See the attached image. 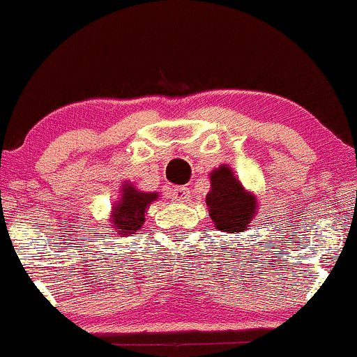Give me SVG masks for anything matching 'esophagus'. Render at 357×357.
Instances as JSON below:
<instances>
[{
    "instance_id": "esophagus-1",
    "label": "esophagus",
    "mask_w": 357,
    "mask_h": 357,
    "mask_svg": "<svg viewBox=\"0 0 357 357\" xmlns=\"http://www.w3.org/2000/svg\"><path fill=\"white\" fill-rule=\"evenodd\" d=\"M171 196H173V201H176V203H186V201H190V190L184 186L174 188Z\"/></svg>"
}]
</instances>
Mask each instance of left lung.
<instances>
[{"label":"left lung","mask_w":357,"mask_h":357,"mask_svg":"<svg viewBox=\"0 0 357 357\" xmlns=\"http://www.w3.org/2000/svg\"><path fill=\"white\" fill-rule=\"evenodd\" d=\"M211 191L206 196V206L214 227L221 233H243L249 229L256 214V196L243 188L229 166L214 167L209 174Z\"/></svg>","instance_id":"obj_1"}]
</instances>
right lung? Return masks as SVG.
<instances>
[{
	"label": "right lung",
	"instance_id": "1",
	"mask_svg": "<svg viewBox=\"0 0 357 357\" xmlns=\"http://www.w3.org/2000/svg\"><path fill=\"white\" fill-rule=\"evenodd\" d=\"M158 199V192H143L136 190L135 184H123L121 197L116 201L111 211V226L116 234H135L144 225L146 209Z\"/></svg>",
	"mask_w": 357,
	"mask_h": 357
}]
</instances>
